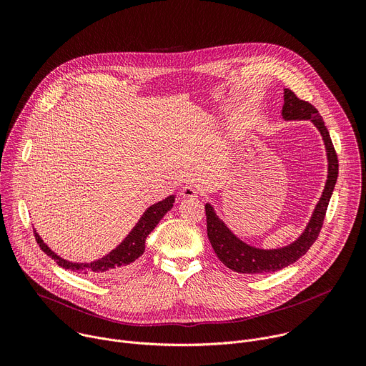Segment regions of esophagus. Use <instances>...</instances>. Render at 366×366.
I'll return each instance as SVG.
<instances>
[{"label": "esophagus", "instance_id": "34e87169", "mask_svg": "<svg viewBox=\"0 0 366 366\" xmlns=\"http://www.w3.org/2000/svg\"><path fill=\"white\" fill-rule=\"evenodd\" d=\"M181 195H182L184 198H194V197L198 195V191H197V188L192 187V185H185V187H182V189H181Z\"/></svg>", "mask_w": 366, "mask_h": 366}]
</instances>
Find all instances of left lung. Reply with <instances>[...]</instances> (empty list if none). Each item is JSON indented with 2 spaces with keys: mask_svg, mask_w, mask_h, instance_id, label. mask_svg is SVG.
<instances>
[{
  "mask_svg": "<svg viewBox=\"0 0 366 366\" xmlns=\"http://www.w3.org/2000/svg\"><path fill=\"white\" fill-rule=\"evenodd\" d=\"M282 119L285 122H298V120H310L320 132L326 154H327V179L325 184V189L319 202L315 207L305 229L302 233L290 244L278 247V249H260L247 244L240 240L227 224L217 216L214 207L207 202L205 204V216H207V236L219 256L222 262L232 271L239 274H268L280 271L294 262L307 253L311 244L316 242L323 220L326 216L327 205L330 197L333 194L337 174H339V162L337 154L335 152L329 130L325 126L323 117L319 114L315 106L310 102L300 99L291 89H284V106H282Z\"/></svg>",
  "mask_w": 366,
  "mask_h": 366,
  "instance_id": "1",
  "label": "left lung"
}]
</instances>
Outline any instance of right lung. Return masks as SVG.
Returning <instances> with one entry per match:
<instances>
[{
    "instance_id": "obj_1",
    "label": "right lung",
    "mask_w": 366,
    "mask_h": 366,
    "mask_svg": "<svg viewBox=\"0 0 366 366\" xmlns=\"http://www.w3.org/2000/svg\"><path fill=\"white\" fill-rule=\"evenodd\" d=\"M175 202V197L169 195L168 198L152 204L149 208H146V212L140 217V220L136 223V226L132 229V232L124 237V240L113 249L110 253H107L104 257L92 260V262H85V264H76L71 262V260H66L56 254L54 250H51L39 236V233L34 230V237L40 246V249L50 256L55 262L65 269H71L78 274H85L89 277L95 278H102V280H117L120 277L127 275L130 271L134 269L139 257L144 252V242L146 237L150 234V232L156 227L162 217L171 210Z\"/></svg>"
}]
</instances>
